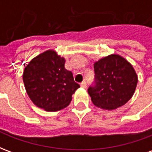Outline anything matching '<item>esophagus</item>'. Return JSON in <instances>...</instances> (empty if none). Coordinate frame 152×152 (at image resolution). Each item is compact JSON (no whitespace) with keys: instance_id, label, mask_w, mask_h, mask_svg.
Instances as JSON below:
<instances>
[{"instance_id":"esophagus-1","label":"esophagus","mask_w":152,"mask_h":152,"mask_svg":"<svg viewBox=\"0 0 152 152\" xmlns=\"http://www.w3.org/2000/svg\"><path fill=\"white\" fill-rule=\"evenodd\" d=\"M80 86L82 87V88H86L87 87V84H86V81H82V82L80 83Z\"/></svg>"}]
</instances>
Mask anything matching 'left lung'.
I'll return each instance as SVG.
<instances>
[{
	"instance_id": "1",
	"label": "left lung",
	"mask_w": 152,
	"mask_h": 152,
	"mask_svg": "<svg viewBox=\"0 0 152 152\" xmlns=\"http://www.w3.org/2000/svg\"><path fill=\"white\" fill-rule=\"evenodd\" d=\"M95 85L88 93L93 103L100 108L114 110L133 97L137 76L133 66L123 57L111 54L94 64Z\"/></svg>"
}]
</instances>
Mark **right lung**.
Returning a JSON list of instances; mask_svg holds the SVG:
<instances>
[{
	"instance_id": "right-lung-1",
	"label": "right lung",
	"mask_w": 152,
	"mask_h": 152,
	"mask_svg": "<svg viewBox=\"0 0 152 152\" xmlns=\"http://www.w3.org/2000/svg\"><path fill=\"white\" fill-rule=\"evenodd\" d=\"M64 65L65 58L50 50L35 57L26 66L23 74L25 89L37 107L57 112L69 105L80 85Z\"/></svg>"
}]
</instances>
